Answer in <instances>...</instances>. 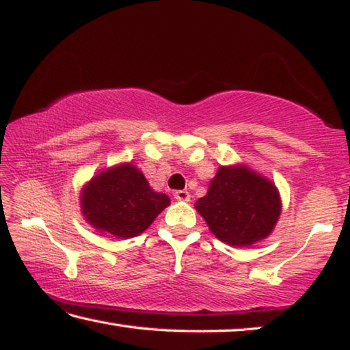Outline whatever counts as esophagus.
I'll return each instance as SVG.
<instances>
[{"instance_id":"1","label":"esophagus","mask_w":350,"mask_h":350,"mask_svg":"<svg viewBox=\"0 0 350 350\" xmlns=\"http://www.w3.org/2000/svg\"><path fill=\"white\" fill-rule=\"evenodd\" d=\"M174 197L176 198V200H181V202H189L191 193L187 192V191H175V192H174Z\"/></svg>"}]
</instances>
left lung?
<instances>
[{
    "instance_id": "obj_1",
    "label": "left lung",
    "mask_w": 350,
    "mask_h": 350,
    "mask_svg": "<svg viewBox=\"0 0 350 350\" xmlns=\"http://www.w3.org/2000/svg\"><path fill=\"white\" fill-rule=\"evenodd\" d=\"M196 208L216 238L244 247L271 233L282 205L271 181L244 167H220Z\"/></svg>"
}]
</instances>
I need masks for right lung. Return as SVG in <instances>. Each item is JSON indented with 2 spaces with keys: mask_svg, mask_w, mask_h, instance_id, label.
Returning a JSON list of instances; mask_svg holds the SVG:
<instances>
[{
  "mask_svg": "<svg viewBox=\"0 0 350 350\" xmlns=\"http://www.w3.org/2000/svg\"><path fill=\"white\" fill-rule=\"evenodd\" d=\"M84 217L95 228L119 238L141 234L170 198L150 189L148 181L131 164L101 172L83 192Z\"/></svg>",
  "mask_w": 350,
  "mask_h": 350,
  "instance_id": "obj_1",
  "label": "right lung"
}]
</instances>
